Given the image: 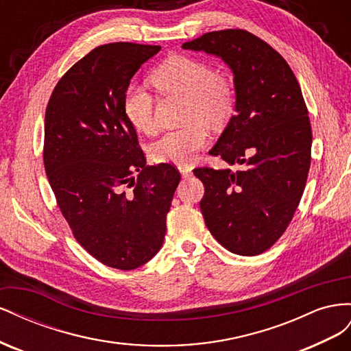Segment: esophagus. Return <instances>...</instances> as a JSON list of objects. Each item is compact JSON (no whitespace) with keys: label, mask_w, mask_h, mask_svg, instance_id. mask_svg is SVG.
<instances>
[{"label":"esophagus","mask_w":351,"mask_h":351,"mask_svg":"<svg viewBox=\"0 0 351 351\" xmlns=\"http://www.w3.org/2000/svg\"><path fill=\"white\" fill-rule=\"evenodd\" d=\"M178 171L182 174L183 178H190L192 177V168L189 165H178Z\"/></svg>","instance_id":"obj_1"}]
</instances>
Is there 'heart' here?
Returning <instances> with one entry per match:
<instances>
[{
	"instance_id": "heart-1",
	"label": "heart",
	"mask_w": 351,
	"mask_h": 351,
	"mask_svg": "<svg viewBox=\"0 0 351 351\" xmlns=\"http://www.w3.org/2000/svg\"><path fill=\"white\" fill-rule=\"evenodd\" d=\"M152 83L161 93H177L189 98V120L202 119L208 123L226 120L234 105V90L231 82L214 73L208 62L174 56L164 61L152 73ZM155 98L142 83H133L124 95L125 119L137 132H155ZM208 129L202 121H195L182 129L165 132L152 145V158L156 162L184 164L192 161L199 149L208 142Z\"/></svg>"
}]
</instances>
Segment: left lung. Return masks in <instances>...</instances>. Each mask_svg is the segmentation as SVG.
Listing matches in <instances>:
<instances>
[{
    "mask_svg": "<svg viewBox=\"0 0 351 351\" xmlns=\"http://www.w3.org/2000/svg\"><path fill=\"white\" fill-rule=\"evenodd\" d=\"M221 58L232 71L236 105L209 154L239 171L202 167L200 210L222 246L256 256L277 241L299 206L311 167L312 127L287 61L246 30L209 32L183 44Z\"/></svg>",
    "mask_w": 351,
    "mask_h": 351,
    "instance_id": "left-lung-1",
    "label": "left lung"
}]
</instances>
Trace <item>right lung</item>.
Segmentation results:
<instances>
[{
  "label": "right lung",
  "mask_w": 351,
  "mask_h": 351,
  "mask_svg": "<svg viewBox=\"0 0 351 351\" xmlns=\"http://www.w3.org/2000/svg\"><path fill=\"white\" fill-rule=\"evenodd\" d=\"M161 47L130 42L92 49L60 79L44 127L52 192L80 246L107 267L130 271L162 247L180 183L169 164L146 167L124 95Z\"/></svg>",
  "instance_id": "add662e5"
}]
</instances>
